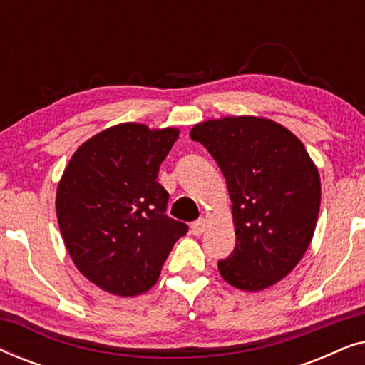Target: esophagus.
<instances>
[{"instance_id": "34e87169", "label": "esophagus", "mask_w": 365, "mask_h": 365, "mask_svg": "<svg viewBox=\"0 0 365 365\" xmlns=\"http://www.w3.org/2000/svg\"><path fill=\"white\" fill-rule=\"evenodd\" d=\"M206 226H207V222L204 221V219H197V221L192 222L191 231H192L194 236H201V234L206 231Z\"/></svg>"}]
</instances>
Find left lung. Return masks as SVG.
<instances>
[{
	"instance_id": "8db88e82",
	"label": "left lung",
	"mask_w": 365,
	"mask_h": 365,
	"mask_svg": "<svg viewBox=\"0 0 365 365\" xmlns=\"http://www.w3.org/2000/svg\"><path fill=\"white\" fill-rule=\"evenodd\" d=\"M226 178L236 247L217 262L241 291L274 286L307 251L321 206V178L304 144L266 118L227 116L191 129Z\"/></svg>"
}]
</instances>
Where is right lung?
<instances>
[{
  "label": "right lung",
  "mask_w": 365,
  "mask_h": 365,
  "mask_svg": "<svg viewBox=\"0 0 365 365\" xmlns=\"http://www.w3.org/2000/svg\"><path fill=\"white\" fill-rule=\"evenodd\" d=\"M179 129L123 123L78 148L56 191L59 231L74 266L114 296L133 297L156 284L187 226L166 214L161 163Z\"/></svg>",
  "instance_id": "add662e5"
}]
</instances>
